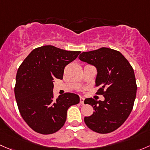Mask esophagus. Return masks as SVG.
<instances>
[{
  "mask_svg": "<svg viewBox=\"0 0 150 150\" xmlns=\"http://www.w3.org/2000/svg\"><path fill=\"white\" fill-rule=\"evenodd\" d=\"M84 97H80V103H81V104H84Z\"/></svg>",
  "mask_w": 150,
  "mask_h": 150,
  "instance_id": "34e87169",
  "label": "esophagus"
}]
</instances>
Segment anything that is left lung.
<instances>
[{
    "label": "left lung",
    "mask_w": 150,
    "mask_h": 150,
    "mask_svg": "<svg viewBox=\"0 0 150 150\" xmlns=\"http://www.w3.org/2000/svg\"><path fill=\"white\" fill-rule=\"evenodd\" d=\"M79 58L96 68L95 85L100 87L98 94L105 98L103 101L85 99L84 103L95 110L92 115L84 117L86 125L100 134L116 130L134 106L137 89L134 69L121 52L108 47L83 52Z\"/></svg>",
    "instance_id": "1"
}]
</instances>
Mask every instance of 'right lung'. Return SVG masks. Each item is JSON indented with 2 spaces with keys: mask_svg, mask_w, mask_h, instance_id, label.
<instances>
[{
  "mask_svg": "<svg viewBox=\"0 0 150 150\" xmlns=\"http://www.w3.org/2000/svg\"><path fill=\"white\" fill-rule=\"evenodd\" d=\"M80 52L42 46L34 49L18 68L15 98L21 117L35 132H58L66 122L69 108L79 103V96L71 92L55 100L52 90L54 79H63L65 66Z\"/></svg>",
  "mask_w": 150,
  "mask_h": 150,
  "instance_id": "obj_1",
  "label": "right lung"
}]
</instances>
